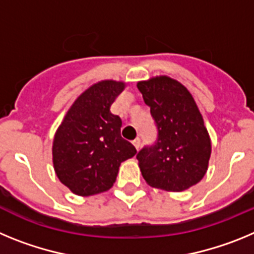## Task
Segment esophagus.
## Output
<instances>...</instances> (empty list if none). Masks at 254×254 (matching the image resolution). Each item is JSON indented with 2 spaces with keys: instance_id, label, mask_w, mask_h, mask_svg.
Listing matches in <instances>:
<instances>
[{
  "instance_id": "obj_1",
  "label": "esophagus",
  "mask_w": 254,
  "mask_h": 254,
  "mask_svg": "<svg viewBox=\"0 0 254 254\" xmlns=\"http://www.w3.org/2000/svg\"><path fill=\"white\" fill-rule=\"evenodd\" d=\"M132 143H133L134 147H136V150L138 151V150H140V147H141V140H140V138L136 137L133 141H132Z\"/></svg>"
}]
</instances>
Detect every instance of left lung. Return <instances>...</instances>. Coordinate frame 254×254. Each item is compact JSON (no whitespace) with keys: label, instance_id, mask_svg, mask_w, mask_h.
I'll return each instance as SVG.
<instances>
[{"label":"left lung","instance_id":"left-lung-1","mask_svg":"<svg viewBox=\"0 0 254 254\" xmlns=\"http://www.w3.org/2000/svg\"><path fill=\"white\" fill-rule=\"evenodd\" d=\"M158 128V138L137 154L143 179L151 187L182 192L197 185L208 167L211 141L193 96L168 76L137 82Z\"/></svg>","mask_w":254,"mask_h":254}]
</instances>
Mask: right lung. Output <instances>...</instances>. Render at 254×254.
<instances>
[{"instance_id": "1", "label": "right lung", "mask_w": 254, "mask_h": 254, "mask_svg": "<svg viewBox=\"0 0 254 254\" xmlns=\"http://www.w3.org/2000/svg\"><path fill=\"white\" fill-rule=\"evenodd\" d=\"M125 82L104 80L75 100L53 140V165L58 179L78 196L102 193L112 188L122 161L136 155L122 138V121L111 105Z\"/></svg>"}]
</instances>
